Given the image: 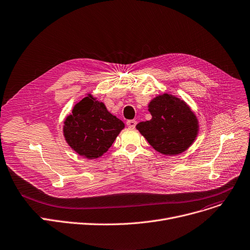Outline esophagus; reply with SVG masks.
I'll use <instances>...</instances> for the list:
<instances>
[{"mask_svg":"<svg viewBox=\"0 0 250 250\" xmlns=\"http://www.w3.org/2000/svg\"><path fill=\"white\" fill-rule=\"evenodd\" d=\"M126 125H127L129 128H134V127L137 125V122L134 121V120L127 121V122H126Z\"/></svg>","mask_w":250,"mask_h":250,"instance_id":"1","label":"esophagus"}]
</instances>
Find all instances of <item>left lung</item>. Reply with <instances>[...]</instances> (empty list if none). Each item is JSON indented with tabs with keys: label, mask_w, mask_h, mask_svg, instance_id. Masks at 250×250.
<instances>
[{
	"label": "left lung",
	"mask_w": 250,
	"mask_h": 250,
	"mask_svg": "<svg viewBox=\"0 0 250 250\" xmlns=\"http://www.w3.org/2000/svg\"><path fill=\"white\" fill-rule=\"evenodd\" d=\"M147 110L152 119L136 127L156 151L175 156L193 145L198 136L199 122L183 99L169 93L160 94L149 102Z\"/></svg>",
	"instance_id": "obj_1"
}]
</instances>
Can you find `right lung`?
<instances>
[{
	"mask_svg": "<svg viewBox=\"0 0 250 250\" xmlns=\"http://www.w3.org/2000/svg\"><path fill=\"white\" fill-rule=\"evenodd\" d=\"M124 128L125 124L111 114L104 103L87 93L66 116L63 136L79 156L94 160L107 152Z\"/></svg>",
	"mask_w": 250,
	"mask_h": 250,
	"instance_id": "1",
	"label": "right lung"
}]
</instances>
